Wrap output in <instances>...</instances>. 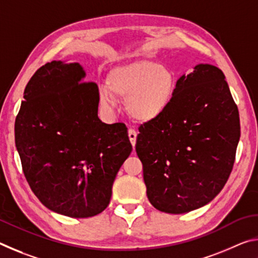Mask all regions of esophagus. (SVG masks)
Instances as JSON below:
<instances>
[{"instance_id": "esophagus-1", "label": "esophagus", "mask_w": 258, "mask_h": 258, "mask_svg": "<svg viewBox=\"0 0 258 258\" xmlns=\"http://www.w3.org/2000/svg\"><path fill=\"white\" fill-rule=\"evenodd\" d=\"M137 132H135L134 130H128V138H130V141H131V143H132V146H133V148L135 147V143H137Z\"/></svg>"}]
</instances>
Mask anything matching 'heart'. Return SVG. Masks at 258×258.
<instances>
[{
  "mask_svg": "<svg viewBox=\"0 0 258 258\" xmlns=\"http://www.w3.org/2000/svg\"><path fill=\"white\" fill-rule=\"evenodd\" d=\"M177 78L171 68L154 60L139 59L113 67L107 87L99 91L100 104L112 109L115 97L125 99V109L139 123H150L168 110L176 93Z\"/></svg>",
  "mask_w": 258,
  "mask_h": 258,
  "instance_id": "obj_1",
  "label": "heart"
}]
</instances>
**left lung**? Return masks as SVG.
<instances>
[{
  "label": "left lung",
  "instance_id": "8db88e82",
  "mask_svg": "<svg viewBox=\"0 0 258 258\" xmlns=\"http://www.w3.org/2000/svg\"><path fill=\"white\" fill-rule=\"evenodd\" d=\"M139 131L135 149L152 206L183 214L211 203L228 181L240 139L223 72L197 64L178 78L168 110Z\"/></svg>",
  "mask_w": 258,
  "mask_h": 258
}]
</instances>
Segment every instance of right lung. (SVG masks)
Returning a JSON list of instances; mask_svg holds the SVG:
<instances>
[{
	"mask_svg": "<svg viewBox=\"0 0 258 258\" xmlns=\"http://www.w3.org/2000/svg\"><path fill=\"white\" fill-rule=\"evenodd\" d=\"M80 63L51 61L30 78L15 123L23 171L38 200L61 215L103 212L132 145L123 123L98 117L99 89Z\"/></svg>",
	"mask_w": 258,
	"mask_h": 258,
	"instance_id": "right-lung-1",
	"label": "right lung"
}]
</instances>
